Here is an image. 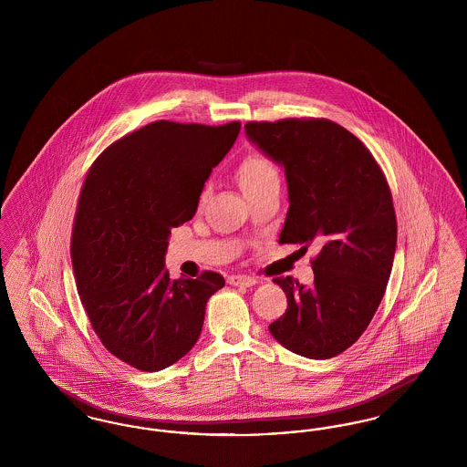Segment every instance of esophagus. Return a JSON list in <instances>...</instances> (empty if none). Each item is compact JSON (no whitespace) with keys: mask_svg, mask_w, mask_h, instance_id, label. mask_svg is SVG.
<instances>
[{"mask_svg":"<svg viewBox=\"0 0 467 467\" xmlns=\"http://www.w3.org/2000/svg\"><path fill=\"white\" fill-rule=\"evenodd\" d=\"M229 285H236V287H254L257 284V280L254 276H246V275H233L227 280Z\"/></svg>","mask_w":467,"mask_h":467,"instance_id":"esophagus-1","label":"esophagus"}]
</instances>
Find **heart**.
Returning <instances> with one entry per match:
<instances>
[{
  "label": "heart",
  "instance_id": "obj_1",
  "mask_svg": "<svg viewBox=\"0 0 467 467\" xmlns=\"http://www.w3.org/2000/svg\"><path fill=\"white\" fill-rule=\"evenodd\" d=\"M278 180L280 177H278L276 166L271 161H267L266 157H246L238 168V182L244 194ZM202 200H204V194L201 196V201Z\"/></svg>",
  "mask_w": 467,
  "mask_h": 467
}]
</instances>
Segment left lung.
<instances>
[{
  "instance_id": "1",
  "label": "left lung",
  "mask_w": 467,
  "mask_h": 467,
  "mask_svg": "<svg viewBox=\"0 0 467 467\" xmlns=\"http://www.w3.org/2000/svg\"><path fill=\"white\" fill-rule=\"evenodd\" d=\"M244 133L285 171L280 244L320 248L311 285L273 280L289 306L269 333L297 356L331 358L366 331L387 289L398 242L389 183L364 143L327 119L248 122Z\"/></svg>"
}]
</instances>
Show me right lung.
Masks as SVG:
<instances>
[{"mask_svg": "<svg viewBox=\"0 0 467 467\" xmlns=\"http://www.w3.org/2000/svg\"><path fill=\"white\" fill-rule=\"evenodd\" d=\"M240 128L157 120L110 145L84 182L71 234L80 301L105 348L140 371L185 356L225 285L213 271L171 280L164 255Z\"/></svg>", "mask_w": 467, "mask_h": 467, "instance_id": "1", "label": "right lung"}]
</instances>
